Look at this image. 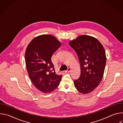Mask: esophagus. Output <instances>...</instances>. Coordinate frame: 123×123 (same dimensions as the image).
Masks as SVG:
<instances>
[{
	"instance_id": "obj_1",
	"label": "esophagus",
	"mask_w": 123,
	"mask_h": 123,
	"mask_svg": "<svg viewBox=\"0 0 123 123\" xmlns=\"http://www.w3.org/2000/svg\"><path fill=\"white\" fill-rule=\"evenodd\" d=\"M71 71V68L69 67V68H68V69H67V70H66V71H65V72L66 73H69Z\"/></svg>"
}]
</instances>
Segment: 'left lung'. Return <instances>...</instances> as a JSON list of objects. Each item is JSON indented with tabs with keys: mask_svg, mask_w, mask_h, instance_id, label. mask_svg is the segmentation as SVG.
I'll use <instances>...</instances> for the list:
<instances>
[{
	"mask_svg": "<svg viewBox=\"0 0 123 123\" xmlns=\"http://www.w3.org/2000/svg\"><path fill=\"white\" fill-rule=\"evenodd\" d=\"M68 44L75 51L80 63L81 74L74 81L75 87L81 93H89L102 81L107 60L105 50L96 38L86 35Z\"/></svg>",
	"mask_w": 123,
	"mask_h": 123,
	"instance_id": "obj_1",
	"label": "left lung"
}]
</instances>
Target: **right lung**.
<instances>
[{
  "mask_svg": "<svg viewBox=\"0 0 123 123\" xmlns=\"http://www.w3.org/2000/svg\"><path fill=\"white\" fill-rule=\"evenodd\" d=\"M61 43L50 35H41L33 38L25 52V63L29 77L36 88L47 93L58 86L62 75L56 74L51 58Z\"/></svg>",
  "mask_w": 123,
  "mask_h": 123,
  "instance_id": "1",
  "label": "right lung"
}]
</instances>
